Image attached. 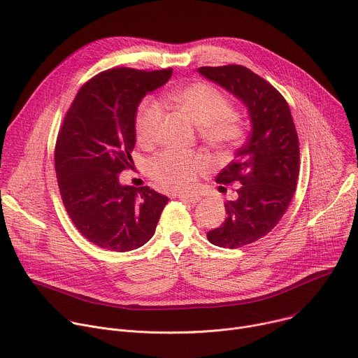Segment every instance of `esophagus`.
Segmentation results:
<instances>
[{
	"mask_svg": "<svg viewBox=\"0 0 358 358\" xmlns=\"http://www.w3.org/2000/svg\"><path fill=\"white\" fill-rule=\"evenodd\" d=\"M178 199L181 201H185V202H189V203H196L201 201V196L199 195H185V194H180L177 195Z\"/></svg>",
	"mask_w": 358,
	"mask_h": 358,
	"instance_id": "obj_1",
	"label": "esophagus"
}]
</instances>
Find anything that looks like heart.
<instances>
[{"instance_id":"1","label":"heart","mask_w":358,"mask_h":358,"mask_svg":"<svg viewBox=\"0 0 358 358\" xmlns=\"http://www.w3.org/2000/svg\"><path fill=\"white\" fill-rule=\"evenodd\" d=\"M174 103L198 126L202 136L214 147H228L242 136V127L231 115L229 100L213 85L192 83L171 93ZM163 108L156 100L141 105L136 119V134L141 144L156 138ZM208 162L201 155H181L164 151L148 164L151 178L170 191H188L196 184L198 174L206 171Z\"/></svg>"}]
</instances>
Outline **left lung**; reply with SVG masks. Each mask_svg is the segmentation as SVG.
I'll return each mask as SVG.
<instances>
[{
    "label": "left lung",
    "instance_id": "8db88e82",
    "mask_svg": "<svg viewBox=\"0 0 358 358\" xmlns=\"http://www.w3.org/2000/svg\"><path fill=\"white\" fill-rule=\"evenodd\" d=\"M198 73L239 99L249 115L246 143L215 178L241 184L238 198L227 201L225 222L207 234L211 243L235 249L268 235L286 213L299 176V138L285 97L257 73L241 65L203 66Z\"/></svg>",
    "mask_w": 358,
    "mask_h": 358
}]
</instances>
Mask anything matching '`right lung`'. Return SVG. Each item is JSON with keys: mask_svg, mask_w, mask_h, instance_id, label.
Masks as SVG:
<instances>
[{"mask_svg": "<svg viewBox=\"0 0 358 358\" xmlns=\"http://www.w3.org/2000/svg\"><path fill=\"white\" fill-rule=\"evenodd\" d=\"M173 69L115 68L86 82L68 110L55 147L64 206L78 231L94 245L127 252L155 235L169 198L150 187L120 184L133 163L141 99L166 85Z\"/></svg>", "mask_w": 358, "mask_h": 358, "instance_id": "add662e5", "label": "right lung"}]
</instances>
